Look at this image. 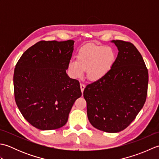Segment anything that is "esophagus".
<instances>
[{"label":"esophagus","mask_w":159,"mask_h":159,"mask_svg":"<svg viewBox=\"0 0 159 159\" xmlns=\"http://www.w3.org/2000/svg\"><path fill=\"white\" fill-rule=\"evenodd\" d=\"M80 89H81V92H82V93H83L84 89H85V84H83V83H80Z\"/></svg>","instance_id":"esophagus-1"}]
</instances>
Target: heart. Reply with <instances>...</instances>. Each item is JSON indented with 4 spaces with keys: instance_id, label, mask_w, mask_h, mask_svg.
Here are the masks:
<instances>
[{
    "instance_id": "heart-1",
    "label": "heart",
    "mask_w": 159,
    "mask_h": 159,
    "mask_svg": "<svg viewBox=\"0 0 159 159\" xmlns=\"http://www.w3.org/2000/svg\"><path fill=\"white\" fill-rule=\"evenodd\" d=\"M115 61L116 53L111 47L89 43L79 49L76 59L70 61L68 69L74 78L83 76L87 70L88 79L98 80L109 73Z\"/></svg>"
}]
</instances>
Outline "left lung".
Returning <instances> with one entry per match:
<instances>
[{
	"mask_svg": "<svg viewBox=\"0 0 159 159\" xmlns=\"http://www.w3.org/2000/svg\"><path fill=\"white\" fill-rule=\"evenodd\" d=\"M111 42L119 51L112 68L102 79L87 85L83 96L91 124L100 130L113 133L129 126L143 108L148 72L142 56L133 43L122 40Z\"/></svg>",
	"mask_w": 159,
	"mask_h": 159,
	"instance_id": "8db88e82",
	"label": "left lung"
}]
</instances>
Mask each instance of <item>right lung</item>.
Listing matches in <instances>:
<instances>
[{
  "instance_id": "1",
  "label": "right lung",
  "mask_w": 159,
  "mask_h": 159,
  "mask_svg": "<svg viewBox=\"0 0 159 159\" xmlns=\"http://www.w3.org/2000/svg\"><path fill=\"white\" fill-rule=\"evenodd\" d=\"M74 43L40 41L26 50L16 66V104L25 120L39 130L63 126L74 102L82 95L79 80L66 73Z\"/></svg>"
}]
</instances>
